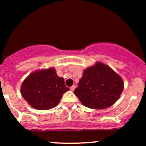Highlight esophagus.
<instances>
[{
	"instance_id": "1",
	"label": "esophagus",
	"mask_w": 146,
	"mask_h": 146,
	"mask_svg": "<svg viewBox=\"0 0 146 146\" xmlns=\"http://www.w3.org/2000/svg\"><path fill=\"white\" fill-rule=\"evenodd\" d=\"M75 88H76V86H75V85H72V86L70 88V89L71 91H73L75 90Z\"/></svg>"
}]
</instances>
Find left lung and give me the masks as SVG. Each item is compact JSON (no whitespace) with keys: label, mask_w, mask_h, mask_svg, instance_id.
<instances>
[{"label":"left lung","mask_w":146,"mask_h":146,"mask_svg":"<svg viewBox=\"0 0 146 146\" xmlns=\"http://www.w3.org/2000/svg\"><path fill=\"white\" fill-rule=\"evenodd\" d=\"M123 90L121 78L110 66L97 62L83 70L74 94L85 107L102 110L113 105Z\"/></svg>","instance_id":"obj_1"}]
</instances>
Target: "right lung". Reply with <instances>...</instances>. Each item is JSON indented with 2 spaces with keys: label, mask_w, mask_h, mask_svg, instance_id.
<instances>
[{
  "label": "right lung",
  "mask_w": 146,
  "mask_h": 146,
  "mask_svg": "<svg viewBox=\"0 0 146 146\" xmlns=\"http://www.w3.org/2000/svg\"><path fill=\"white\" fill-rule=\"evenodd\" d=\"M69 90L64 79L58 77L54 68L36 70L27 76L21 85V94L28 104L39 110L55 107L63 95Z\"/></svg>",
  "instance_id": "right-lung-1"
}]
</instances>
